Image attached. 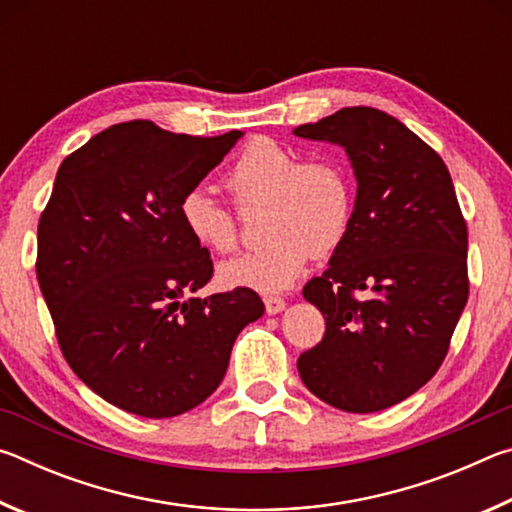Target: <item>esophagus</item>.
Instances as JSON below:
<instances>
[{
	"mask_svg": "<svg viewBox=\"0 0 512 512\" xmlns=\"http://www.w3.org/2000/svg\"><path fill=\"white\" fill-rule=\"evenodd\" d=\"M264 305H266V314H280V311L287 307V302H284V298L280 296H266L264 298Z\"/></svg>",
	"mask_w": 512,
	"mask_h": 512,
	"instance_id": "obj_1",
	"label": "esophagus"
}]
</instances>
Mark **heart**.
Returning <instances> with one entry per match:
<instances>
[{
	"label": "heart",
	"instance_id": "obj_1",
	"mask_svg": "<svg viewBox=\"0 0 512 512\" xmlns=\"http://www.w3.org/2000/svg\"><path fill=\"white\" fill-rule=\"evenodd\" d=\"M225 189L235 203L268 205L262 248L219 266L225 287L262 293L289 289L309 259L327 255L348 237L354 216L350 171L334 158H309L273 137H253L225 171ZM180 221L198 246L230 253L239 244L237 219L205 187L187 189L178 205Z\"/></svg>",
	"mask_w": 512,
	"mask_h": 512
}]
</instances>
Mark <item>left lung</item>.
I'll use <instances>...</instances> for the list:
<instances>
[{
    "label": "left lung",
    "instance_id": "left-lung-1",
    "mask_svg": "<svg viewBox=\"0 0 512 512\" xmlns=\"http://www.w3.org/2000/svg\"><path fill=\"white\" fill-rule=\"evenodd\" d=\"M293 133L343 146L357 176L348 237L302 289L325 336L300 354V379L334 409H388L436 375L470 293L452 176L429 144L377 108H343Z\"/></svg>",
    "mask_w": 512,
    "mask_h": 512
}]
</instances>
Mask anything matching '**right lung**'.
I'll return each mask as SVG.
<instances>
[{
    "label": "right lung",
    "mask_w": 512,
    "mask_h": 512,
    "mask_svg": "<svg viewBox=\"0 0 512 512\" xmlns=\"http://www.w3.org/2000/svg\"><path fill=\"white\" fill-rule=\"evenodd\" d=\"M241 131L194 137L135 119L67 155L38 223V284L63 357L103 400L173 418L210 397L241 329L264 314L253 289L185 298L212 280L210 250L180 221L187 189Z\"/></svg>",
    "instance_id": "1"
}]
</instances>
